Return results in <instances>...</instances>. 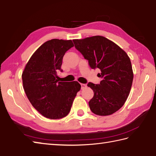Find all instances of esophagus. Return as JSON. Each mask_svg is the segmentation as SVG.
<instances>
[{"label": "esophagus", "instance_id": "34e87169", "mask_svg": "<svg viewBox=\"0 0 156 156\" xmlns=\"http://www.w3.org/2000/svg\"><path fill=\"white\" fill-rule=\"evenodd\" d=\"M81 89H82V90H83V89H85V87H87V85H86V84L81 83Z\"/></svg>", "mask_w": 156, "mask_h": 156}]
</instances>
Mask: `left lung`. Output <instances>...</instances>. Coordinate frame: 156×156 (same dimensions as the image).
Masks as SVG:
<instances>
[{
    "label": "left lung",
    "mask_w": 156,
    "mask_h": 156,
    "mask_svg": "<svg viewBox=\"0 0 156 156\" xmlns=\"http://www.w3.org/2000/svg\"><path fill=\"white\" fill-rule=\"evenodd\" d=\"M73 41L91 68L101 71L98 75L101 78L100 83L87 84L94 92L89 101L91 112L99 116L116 112L125 103L132 86L133 72L129 56L112 41L101 36Z\"/></svg>",
    "instance_id": "1"
}]
</instances>
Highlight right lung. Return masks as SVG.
I'll return each mask as SVG.
<instances>
[{"instance_id": "obj_1", "label": "right lung", "mask_w": 156, "mask_h": 156, "mask_svg": "<svg viewBox=\"0 0 156 156\" xmlns=\"http://www.w3.org/2000/svg\"><path fill=\"white\" fill-rule=\"evenodd\" d=\"M73 46L71 40L47 41L31 56L22 73L28 100L46 118L59 119L67 115L81 90L77 81L58 82L56 79V71L60 70L63 56Z\"/></svg>"}]
</instances>
